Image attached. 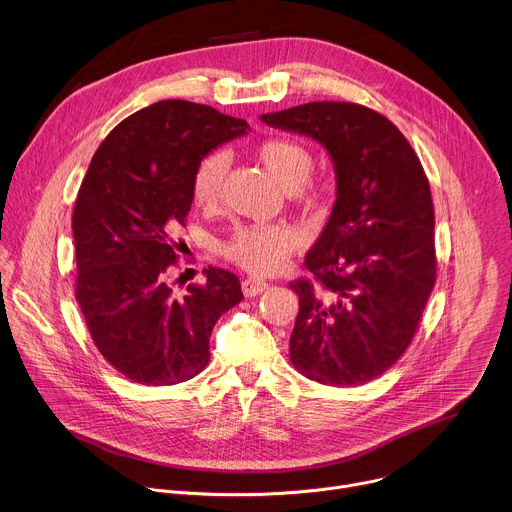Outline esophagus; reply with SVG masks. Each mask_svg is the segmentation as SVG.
<instances>
[{
  "instance_id": "obj_1",
  "label": "esophagus",
  "mask_w": 512,
  "mask_h": 512,
  "mask_svg": "<svg viewBox=\"0 0 512 512\" xmlns=\"http://www.w3.org/2000/svg\"><path fill=\"white\" fill-rule=\"evenodd\" d=\"M269 287V283H265V281H261V279H255V277H247L245 281H243V294L247 296V298H255V296H259V294H263V291Z\"/></svg>"
}]
</instances>
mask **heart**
<instances>
[{"label": "heart", "instance_id": "obj_1", "mask_svg": "<svg viewBox=\"0 0 512 512\" xmlns=\"http://www.w3.org/2000/svg\"><path fill=\"white\" fill-rule=\"evenodd\" d=\"M257 158L267 172L300 204H314L324 194V184L314 180V154L306 143L291 137H269L257 145ZM229 160L212 152L200 160L194 172L192 196L200 208L212 210L223 198V184ZM300 235L285 225L239 227L221 245L223 257L253 275H273L281 271L296 249Z\"/></svg>", "mask_w": 512, "mask_h": 512}]
</instances>
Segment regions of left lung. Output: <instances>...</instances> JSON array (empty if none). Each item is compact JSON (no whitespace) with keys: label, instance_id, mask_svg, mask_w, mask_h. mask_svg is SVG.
Wrapping results in <instances>:
<instances>
[{"label":"left lung","instance_id":"8db88e82","mask_svg":"<svg viewBox=\"0 0 512 512\" xmlns=\"http://www.w3.org/2000/svg\"><path fill=\"white\" fill-rule=\"evenodd\" d=\"M261 119L320 141L338 184L304 261L314 279L289 283L300 298L291 364L322 385H364L407 350L435 285L429 180L405 135L364 105L314 101Z\"/></svg>","mask_w":512,"mask_h":512}]
</instances>
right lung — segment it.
Returning <instances> with one entry per match:
<instances>
[{
  "label": "right lung",
  "mask_w": 512,
  "mask_h": 512,
  "mask_svg": "<svg viewBox=\"0 0 512 512\" xmlns=\"http://www.w3.org/2000/svg\"><path fill=\"white\" fill-rule=\"evenodd\" d=\"M247 131V121L200 103L158 101L103 139L72 210L75 296L103 358L133 383L196 377L216 320L243 300L227 269H204L184 294L168 283L200 160Z\"/></svg>",
  "instance_id": "right-lung-1"
}]
</instances>
